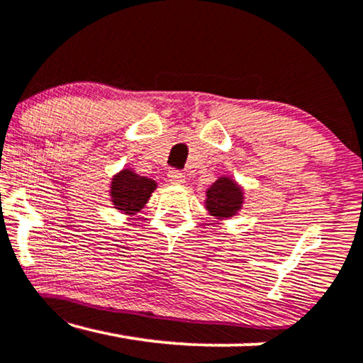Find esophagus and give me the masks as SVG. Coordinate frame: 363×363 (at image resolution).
<instances>
[{
    "instance_id": "obj_1",
    "label": "esophagus",
    "mask_w": 363,
    "mask_h": 363,
    "mask_svg": "<svg viewBox=\"0 0 363 363\" xmlns=\"http://www.w3.org/2000/svg\"><path fill=\"white\" fill-rule=\"evenodd\" d=\"M168 182H170L172 185H182V183L185 182V177H183L182 172L170 170L168 172Z\"/></svg>"
}]
</instances>
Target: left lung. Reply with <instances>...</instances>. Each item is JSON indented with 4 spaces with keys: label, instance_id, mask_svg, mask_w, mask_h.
I'll use <instances>...</instances> for the list:
<instances>
[{
    "label": "left lung",
    "instance_id": "8db88e82",
    "mask_svg": "<svg viewBox=\"0 0 363 363\" xmlns=\"http://www.w3.org/2000/svg\"><path fill=\"white\" fill-rule=\"evenodd\" d=\"M242 201H245V193L241 186L230 177H220L206 190L205 206L211 216L225 220L235 216L241 210Z\"/></svg>",
    "mask_w": 363,
    "mask_h": 363
}]
</instances>
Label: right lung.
I'll return each instance as SVG.
<instances>
[{
	"mask_svg": "<svg viewBox=\"0 0 363 363\" xmlns=\"http://www.w3.org/2000/svg\"><path fill=\"white\" fill-rule=\"evenodd\" d=\"M155 188V180L137 175L130 168H125L112 178L111 201L116 210L125 215H135L145 206Z\"/></svg>",
	"mask_w": 363,
	"mask_h": 363,
	"instance_id": "right-lung-1",
	"label": "right lung"
}]
</instances>
